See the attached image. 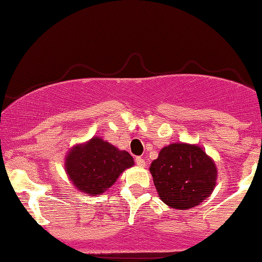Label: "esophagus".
<instances>
[{"mask_svg":"<svg viewBox=\"0 0 262 262\" xmlns=\"http://www.w3.org/2000/svg\"><path fill=\"white\" fill-rule=\"evenodd\" d=\"M135 161H136V164L138 165V167H141V168L146 167V161H144L142 157H136V158H135Z\"/></svg>","mask_w":262,"mask_h":262,"instance_id":"1","label":"esophagus"}]
</instances>
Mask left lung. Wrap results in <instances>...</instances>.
Listing matches in <instances>:
<instances>
[{
  "instance_id": "8db88e82",
  "label": "left lung",
  "mask_w": 262,
  "mask_h": 262,
  "mask_svg": "<svg viewBox=\"0 0 262 262\" xmlns=\"http://www.w3.org/2000/svg\"><path fill=\"white\" fill-rule=\"evenodd\" d=\"M149 171L162 201L178 210L201 204L213 191L217 179L213 161L199 146L186 143L164 147Z\"/></svg>"
}]
</instances>
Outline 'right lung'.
Listing matches in <instances>:
<instances>
[{"label": "right lung", "mask_w": 262, "mask_h": 262, "mask_svg": "<svg viewBox=\"0 0 262 262\" xmlns=\"http://www.w3.org/2000/svg\"><path fill=\"white\" fill-rule=\"evenodd\" d=\"M64 164L73 185L94 196L109 189L125 169L134 165V159L126 150L94 137L71 150Z\"/></svg>", "instance_id": "right-lung-1"}]
</instances>
